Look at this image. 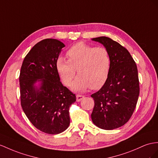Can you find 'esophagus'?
Instances as JSON below:
<instances>
[{
  "instance_id": "esophagus-1",
  "label": "esophagus",
  "mask_w": 158,
  "mask_h": 158,
  "mask_svg": "<svg viewBox=\"0 0 158 158\" xmlns=\"http://www.w3.org/2000/svg\"><path fill=\"white\" fill-rule=\"evenodd\" d=\"M85 98V97L83 95H77L76 96V98H77V102H80V101H81L83 98Z\"/></svg>"
}]
</instances>
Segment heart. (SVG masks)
Returning a JSON list of instances; mask_svg holds the SVG:
<instances>
[{
	"mask_svg": "<svg viewBox=\"0 0 158 158\" xmlns=\"http://www.w3.org/2000/svg\"><path fill=\"white\" fill-rule=\"evenodd\" d=\"M66 55L68 60L59 57L56 63V70L66 86L71 85L76 70L79 76L72 85L75 91L98 89L106 82L111 68V56L106 48L78 43L67 51Z\"/></svg>",
	"mask_w": 158,
	"mask_h": 158,
	"instance_id": "heart-1",
	"label": "heart"
}]
</instances>
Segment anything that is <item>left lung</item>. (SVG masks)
Instances as JSON below:
<instances>
[{
	"label": "left lung",
	"mask_w": 158,
	"mask_h": 158,
	"mask_svg": "<svg viewBox=\"0 0 158 158\" xmlns=\"http://www.w3.org/2000/svg\"><path fill=\"white\" fill-rule=\"evenodd\" d=\"M102 43L111 56V68L106 82L92 94L95 106L93 122L98 127L112 130L123 126L131 118L139 95L137 68L129 51L107 37L92 39Z\"/></svg>",
	"instance_id": "obj_1"
}]
</instances>
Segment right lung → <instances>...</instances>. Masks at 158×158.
<instances>
[{"instance_id": "right-lung-1", "label": "right lung", "mask_w": 158, "mask_h": 158, "mask_svg": "<svg viewBox=\"0 0 158 158\" xmlns=\"http://www.w3.org/2000/svg\"><path fill=\"white\" fill-rule=\"evenodd\" d=\"M60 40L37 43L24 59L19 76L23 111L34 126L48 134H58L70 124L69 107L75 94L63 85L56 63L62 48ZM40 82V87L35 85Z\"/></svg>"}]
</instances>
